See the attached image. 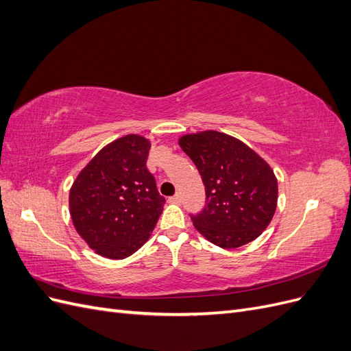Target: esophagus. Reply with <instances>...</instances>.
<instances>
[{"label":"esophagus","instance_id":"1","mask_svg":"<svg viewBox=\"0 0 351 351\" xmlns=\"http://www.w3.org/2000/svg\"><path fill=\"white\" fill-rule=\"evenodd\" d=\"M168 200L173 202V204H180V202H182V196H180V195L177 193V195H174L173 197H169Z\"/></svg>","mask_w":351,"mask_h":351}]
</instances>
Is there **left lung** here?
Listing matches in <instances>:
<instances>
[{"label":"left lung","instance_id":"1","mask_svg":"<svg viewBox=\"0 0 351 351\" xmlns=\"http://www.w3.org/2000/svg\"><path fill=\"white\" fill-rule=\"evenodd\" d=\"M178 145L205 184L206 205L190 215L196 230L222 249L258 239L278 200L277 177L267 161L246 143L215 130L184 134Z\"/></svg>","mask_w":351,"mask_h":351}]
</instances>
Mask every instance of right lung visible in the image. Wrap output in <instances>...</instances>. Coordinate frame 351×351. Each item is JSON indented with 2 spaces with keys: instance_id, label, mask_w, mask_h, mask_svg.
Returning a JSON list of instances; mask_svg holds the SVG:
<instances>
[{
  "instance_id": "right-lung-1",
  "label": "right lung",
  "mask_w": 351,
  "mask_h": 351,
  "mask_svg": "<svg viewBox=\"0 0 351 351\" xmlns=\"http://www.w3.org/2000/svg\"><path fill=\"white\" fill-rule=\"evenodd\" d=\"M151 142L120 137L95 155L70 189L73 226L88 246L108 259H124L149 239L165 197L146 161Z\"/></svg>"
}]
</instances>
